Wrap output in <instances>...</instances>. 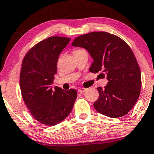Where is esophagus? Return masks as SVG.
<instances>
[{
    "instance_id": "1",
    "label": "esophagus",
    "mask_w": 154,
    "mask_h": 154,
    "mask_svg": "<svg viewBox=\"0 0 154 154\" xmlns=\"http://www.w3.org/2000/svg\"><path fill=\"white\" fill-rule=\"evenodd\" d=\"M87 90L86 88H79V90H78V92L80 93H84V92H85Z\"/></svg>"
}]
</instances>
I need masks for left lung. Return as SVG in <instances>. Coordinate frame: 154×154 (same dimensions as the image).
<instances>
[{
	"label": "left lung",
	"mask_w": 154,
	"mask_h": 154,
	"mask_svg": "<svg viewBox=\"0 0 154 154\" xmlns=\"http://www.w3.org/2000/svg\"><path fill=\"white\" fill-rule=\"evenodd\" d=\"M72 46L87 50L93 59L90 72H102L108 80L104 89L97 88L99 97L93 104L95 109L110 118L126 115L139 99L142 87L140 68L129 46L106 32L82 35Z\"/></svg>",
	"instance_id": "1"
}]
</instances>
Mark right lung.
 <instances>
[{"label": "right lung", "mask_w": 154, "mask_h": 154, "mask_svg": "<svg viewBox=\"0 0 154 154\" xmlns=\"http://www.w3.org/2000/svg\"><path fill=\"white\" fill-rule=\"evenodd\" d=\"M69 38H48L30 49L22 63L20 88L32 116L43 125H55L69 116L77 97L75 90L53 89L59 55Z\"/></svg>", "instance_id": "add662e5"}]
</instances>
